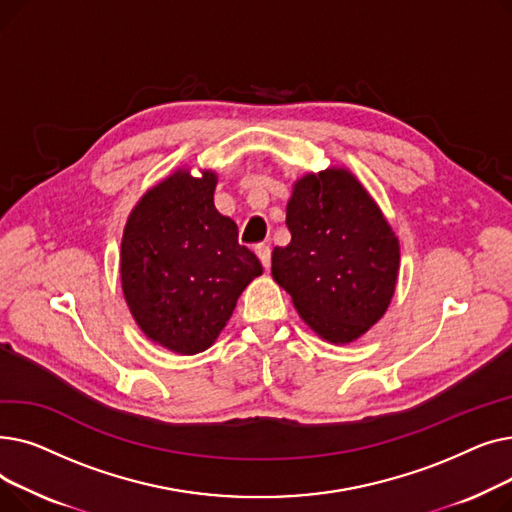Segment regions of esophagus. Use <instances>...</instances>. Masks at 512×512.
Instances as JSON below:
<instances>
[{"label": "esophagus", "mask_w": 512, "mask_h": 512, "mask_svg": "<svg viewBox=\"0 0 512 512\" xmlns=\"http://www.w3.org/2000/svg\"><path fill=\"white\" fill-rule=\"evenodd\" d=\"M255 253H257V257H259V261H261V265L265 267V270H270V265H272V249L267 247V245H257Z\"/></svg>", "instance_id": "esophagus-1"}]
</instances>
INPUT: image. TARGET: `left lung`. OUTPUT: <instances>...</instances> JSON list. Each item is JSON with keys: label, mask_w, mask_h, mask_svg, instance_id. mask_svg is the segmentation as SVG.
Instances as JSON below:
<instances>
[{"label": "left lung", "mask_w": 512, "mask_h": 512, "mask_svg": "<svg viewBox=\"0 0 512 512\" xmlns=\"http://www.w3.org/2000/svg\"><path fill=\"white\" fill-rule=\"evenodd\" d=\"M290 242L272 253V276L305 324L348 344L384 317L396 290L400 245L382 209L346 168L309 172L286 205Z\"/></svg>", "instance_id": "1"}]
</instances>
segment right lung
<instances>
[{"label": "right lung", "instance_id": "obj_1", "mask_svg": "<svg viewBox=\"0 0 512 512\" xmlns=\"http://www.w3.org/2000/svg\"><path fill=\"white\" fill-rule=\"evenodd\" d=\"M218 174L178 168L132 207L120 249L126 305L141 332L178 355L218 340L263 267L213 205Z\"/></svg>", "mask_w": 512, "mask_h": 512}]
</instances>
